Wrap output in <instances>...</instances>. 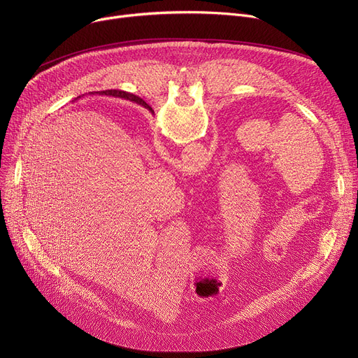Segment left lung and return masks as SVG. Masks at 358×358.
Instances as JSON below:
<instances>
[{
  "label": "left lung",
  "mask_w": 358,
  "mask_h": 358,
  "mask_svg": "<svg viewBox=\"0 0 358 358\" xmlns=\"http://www.w3.org/2000/svg\"><path fill=\"white\" fill-rule=\"evenodd\" d=\"M145 107H146V106H145Z\"/></svg>",
  "instance_id": "obj_1"
}]
</instances>
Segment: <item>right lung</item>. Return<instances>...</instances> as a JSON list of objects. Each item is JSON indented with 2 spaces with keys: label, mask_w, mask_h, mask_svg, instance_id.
Instances as JSON below:
<instances>
[{
  "label": "right lung",
  "mask_w": 358,
  "mask_h": 358,
  "mask_svg": "<svg viewBox=\"0 0 358 358\" xmlns=\"http://www.w3.org/2000/svg\"><path fill=\"white\" fill-rule=\"evenodd\" d=\"M100 94H113V96L115 97H120V99H127V100H130V101H136V103H141V104H145V101H142L139 97H136V96H134V94H129V92H124V91H117V90H106V91H103V92H100Z\"/></svg>",
  "instance_id": "add662e5"
}]
</instances>
